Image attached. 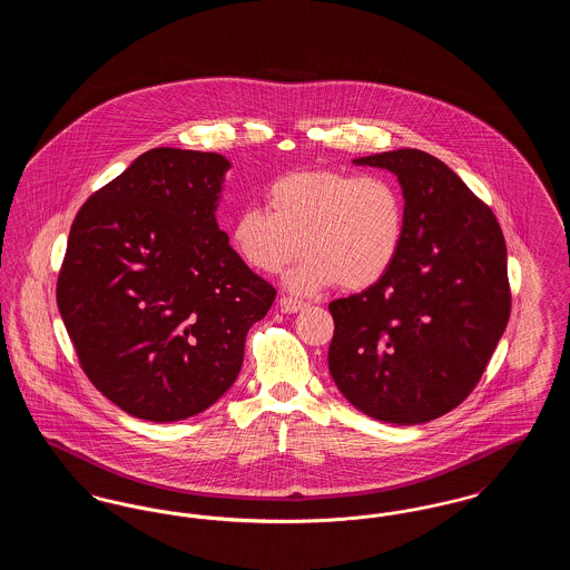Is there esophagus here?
<instances>
[{"instance_id":"1","label":"esophagus","mask_w":570,"mask_h":570,"mask_svg":"<svg viewBox=\"0 0 570 570\" xmlns=\"http://www.w3.org/2000/svg\"><path fill=\"white\" fill-rule=\"evenodd\" d=\"M305 305H307V303H303V301H297V298H279V309H282V312H286V314H297V312H301V309H303Z\"/></svg>"}]
</instances>
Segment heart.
Masks as SVG:
<instances>
[{"instance_id": "heart-1", "label": "heart", "mask_w": 570, "mask_h": 570, "mask_svg": "<svg viewBox=\"0 0 570 570\" xmlns=\"http://www.w3.org/2000/svg\"><path fill=\"white\" fill-rule=\"evenodd\" d=\"M265 207H245L228 226L237 258L258 273L282 272L301 247L307 256L286 275L298 295L335 282L365 291L400 258L406 237V203L384 175L318 168L282 175L267 188Z\"/></svg>"}]
</instances>
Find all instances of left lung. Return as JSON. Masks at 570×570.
<instances>
[{
	"label": "left lung",
	"mask_w": 570,
	"mask_h": 570,
	"mask_svg": "<svg viewBox=\"0 0 570 570\" xmlns=\"http://www.w3.org/2000/svg\"><path fill=\"white\" fill-rule=\"evenodd\" d=\"M354 164L397 177L406 237L379 284L331 301L328 372L363 414L395 425L428 423L470 395L507 328L504 235L488 205L421 149Z\"/></svg>",
	"instance_id": "left-lung-1"
}]
</instances>
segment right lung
I'll list each match as a JSON object with an SVG mask.
<instances>
[{"label": "right lung", "mask_w": 570, "mask_h": 570, "mask_svg": "<svg viewBox=\"0 0 570 570\" xmlns=\"http://www.w3.org/2000/svg\"><path fill=\"white\" fill-rule=\"evenodd\" d=\"M228 168L219 154L149 149L70 228L59 314L87 379L136 419L170 423L214 406L275 298L217 226Z\"/></svg>", "instance_id": "1"}]
</instances>
